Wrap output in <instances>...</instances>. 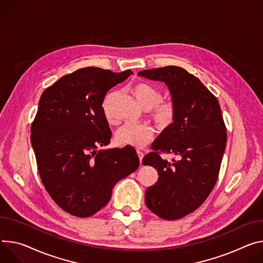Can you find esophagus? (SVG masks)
Segmentation results:
<instances>
[{"label": "esophagus", "instance_id": "1", "mask_svg": "<svg viewBox=\"0 0 263 263\" xmlns=\"http://www.w3.org/2000/svg\"><path fill=\"white\" fill-rule=\"evenodd\" d=\"M137 155H138V158H139V162L141 163L142 158H144V153L140 152V151H137Z\"/></svg>", "mask_w": 263, "mask_h": 263}]
</instances>
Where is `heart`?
Masks as SVG:
<instances>
[{
  "instance_id": "obj_1",
  "label": "heart",
  "mask_w": 263,
  "mask_h": 263,
  "mask_svg": "<svg viewBox=\"0 0 263 263\" xmlns=\"http://www.w3.org/2000/svg\"><path fill=\"white\" fill-rule=\"evenodd\" d=\"M132 94L142 108L146 110L153 109L152 118L160 129H165L172 125L175 117V108L170 102H160L162 99L160 90L149 83L138 82L132 87ZM111 95L112 93H109L103 103V109L109 122H112L108 111ZM153 136V130L148 126L128 124L117 130L115 139L121 146L141 149L152 140Z\"/></svg>"
}]
</instances>
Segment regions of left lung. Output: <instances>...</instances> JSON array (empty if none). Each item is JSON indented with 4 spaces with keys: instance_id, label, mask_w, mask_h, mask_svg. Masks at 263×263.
Instances as JSON below:
<instances>
[{
    "instance_id": "8db88e82",
    "label": "left lung",
    "mask_w": 263,
    "mask_h": 263,
    "mask_svg": "<svg viewBox=\"0 0 263 263\" xmlns=\"http://www.w3.org/2000/svg\"><path fill=\"white\" fill-rule=\"evenodd\" d=\"M139 77L168 87L175 117L152 144L142 164L152 165L158 180L146 190V204L165 220L179 219L199 208L217 181L227 145V129L217 99L193 74L177 66L142 70ZM157 151L177 161L162 160Z\"/></svg>"
}]
</instances>
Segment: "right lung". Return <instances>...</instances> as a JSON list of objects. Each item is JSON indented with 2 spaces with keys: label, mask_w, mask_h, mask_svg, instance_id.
<instances>
[{
  "label": "right lung",
  "mask_w": 263,
  "mask_h": 263,
  "mask_svg": "<svg viewBox=\"0 0 263 263\" xmlns=\"http://www.w3.org/2000/svg\"><path fill=\"white\" fill-rule=\"evenodd\" d=\"M133 72L87 67L47 88L31 126V145L42 182L55 203L78 217L105 206L114 185L139 165L132 147L100 149L111 130L103 102Z\"/></svg>",
  "instance_id": "obj_1"
}]
</instances>
